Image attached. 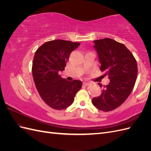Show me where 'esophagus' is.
I'll return each instance as SVG.
<instances>
[{"label": "esophagus", "instance_id": "esophagus-1", "mask_svg": "<svg viewBox=\"0 0 151 151\" xmlns=\"http://www.w3.org/2000/svg\"><path fill=\"white\" fill-rule=\"evenodd\" d=\"M83 84V86H88V85L89 84V83H87V82H84Z\"/></svg>", "mask_w": 151, "mask_h": 151}]
</instances>
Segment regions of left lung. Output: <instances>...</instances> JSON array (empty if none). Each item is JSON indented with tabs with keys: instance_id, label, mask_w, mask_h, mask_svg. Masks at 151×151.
Instances as JSON below:
<instances>
[{
	"instance_id": "8db88e82",
	"label": "left lung",
	"mask_w": 151,
	"mask_h": 151,
	"mask_svg": "<svg viewBox=\"0 0 151 151\" xmlns=\"http://www.w3.org/2000/svg\"><path fill=\"white\" fill-rule=\"evenodd\" d=\"M94 43L101 64L100 70L105 72L110 82L103 86L101 94L94 98L92 103L100 110L112 111L130 94L137 76V63L130 50L115 40L106 38L94 40ZM98 85L102 87L101 84Z\"/></svg>"
}]
</instances>
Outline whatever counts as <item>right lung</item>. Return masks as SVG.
Segmentation results:
<instances>
[{
  "label": "right lung",
  "mask_w": 151,
  "mask_h": 151,
  "mask_svg": "<svg viewBox=\"0 0 151 151\" xmlns=\"http://www.w3.org/2000/svg\"><path fill=\"white\" fill-rule=\"evenodd\" d=\"M80 43L55 40L43 43L36 50L32 65V74L41 98L53 109L62 110L71 105L82 82L63 79L59 71L65 70L71 52Z\"/></svg>",
  "instance_id": "right-lung-1"
}]
</instances>
